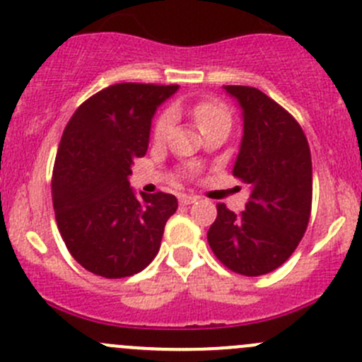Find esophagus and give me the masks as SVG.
<instances>
[{"label":"esophagus","mask_w":362,"mask_h":362,"mask_svg":"<svg viewBox=\"0 0 362 362\" xmlns=\"http://www.w3.org/2000/svg\"><path fill=\"white\" fill-rule=\"evenodd\" d=\"M178 202H180V205H191V203L198 202V196H191V194H180V196H178Z\"/></svg>","instance_id":"esophagus-1"}]
</instances>
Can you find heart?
<instances>
[{"instance_id":"b5f03b06","label":"heart","mask_w":362,"mask_h":362,"mask_svg":"<svg viewBox=\"0 0 362 362\" xmlns=\"http://www.w3.org/2000/svg\"><path fill=\"white\" fill-rule=\"evenodd\" d=\"M192 117H194L196 124H198L199 131L205 132L206 129L212 127L214 124L219 122H230V111L224 106L221 100L217 99H203L192 106ZM171 125H173V117L170 111H164L153 124L152 138L156 143L166 141L170 136Z\"/></svg>"}]
</instances>
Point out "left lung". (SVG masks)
<instances>
[{"instance_id":"8db88e82","label":"left lung","mask_w":362,"mask_h":362,"mask_svg":"<svg viewBox=\"0 0 362 362\" xmlns=\"http://www.w3.org/2000/svg\"><path fill=\"white\" fill-rule=\"evenodd\" d=\"M244 118L233 177L251 189L245 210L217 203L209 245L224 267L263 276L281 267L306 233L313 198L311 152L296 118L252 86H224Z\"/></svg>"}]
</instances>
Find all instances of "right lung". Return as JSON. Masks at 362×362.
I'll return each instance as SVG.
<instances>
[{"mask_svg": "<svg viewBox=\"0 0 362 362\" xmlns=\"http://www.w3.org/2000/svg\"><path fill=\"white\" fill-rule=\"evenodd\" d=\"M177 90L178 84H111L84 100L63 131L51 180L56 224L74 259L93 274L127 278L159 252L177 198H136L129 177L148 148L157 106Z\"/></svg>", "mask_w": 362, "mask_h": 362, "instance_id": "right-lung-1", "label": "right lung"}]
</instances>
